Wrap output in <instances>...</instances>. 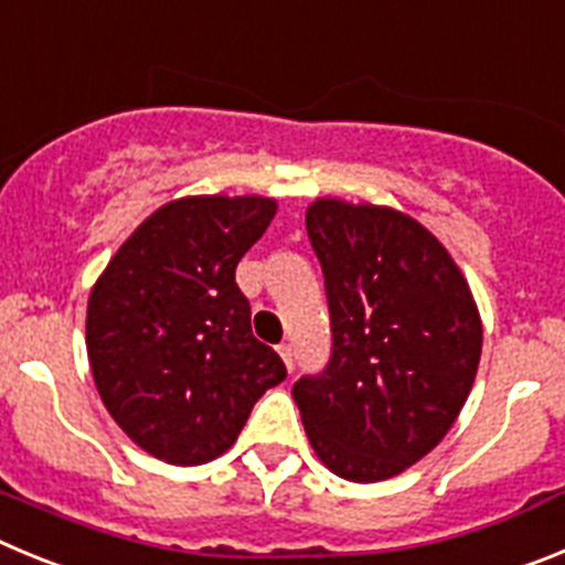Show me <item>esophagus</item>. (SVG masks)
Masks as SVG:
<instances>
[{
    "label": "esophagus",
    "instance_id": "obj_1",
    "mask_svg": "<svg viewBox=\"0 0 565 565\" xmlns=\"http://www.w3.org/2000/svg\"><path fill=\"white\" fill-rule=\"evenodd\" d=\"M278 354H281L284 365H287L289 371H292V360H295V352H292V343H281L278 345Z\"/></svg>",
    "mask_w": 565,
    "mask_h": 565
}]
</instances>
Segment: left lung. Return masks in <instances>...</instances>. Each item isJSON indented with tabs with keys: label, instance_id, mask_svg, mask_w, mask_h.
Wrapping results in <instances>:
<instances>
[{
	"label": "left lung",
	"instance_id": "left-lung-1",
	"mask_svg": "<svg viewBox=\"0 0 565 565\" xmlns=\"http://www.w3.org/2000/svg\"><path fill=\"white\" fill-rule=\"evenodd\" d=\"M323 270L332 358L292 396L318 459L374 484L428 456L465 408L481 315L439 238L385 205L323 196L307 207Z\"/></svg>",
	"mask_w": 565,
	"mask_h": 565
}]
</instances>
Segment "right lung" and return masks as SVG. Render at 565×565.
Here are the masks:
<instances>
[{
	"instance_id": "obj_1",
	"label": "right lung",
	"mask_w": 565,
	"mask_h": 565,
	"mask_svg": "<svg viewBox=\"0 0 565 565\" xmlns=\"http://www.w3.org/2000/svg\"><path fill=\"white\" fill-rule=\"evenodd\" d=\"M278 211L270 196H182L126 238L86 303V354L111 419L154 459L194 467L238 439L287 377L253 338L236 264Z\"/></svg>"
}]
</instances>
